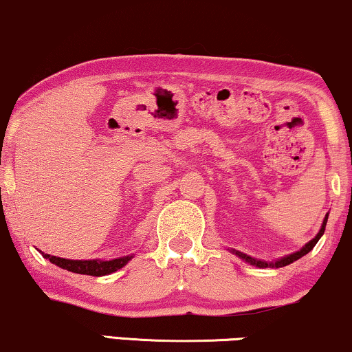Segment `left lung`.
<instances>
[{
	"mask_svg": "<svg viewBox=\"0 0 352 352\" xmlns=\"http://www.w3.org/2000/svg\"><path fill=\"white\" fill-rule=\"evenodd\" d=\"M327 220H328V215L325 217V220H323V225H322V228H320V231H318V234H317L316 237H314V239L310 241V243L305 244L302 249L298 250V252H294V254L287 255V257H283V258H280V260H276V262H262V260H257V258H254V257H249V255H245V254H243V252H237V250H234V254L239 255V257L243 258V260H245V262H249L250 265H255V267H258V268H267V267L280 268V267H286V265H289V263H293L294 260H298V258L302 257V255L309 254L310 250L314 249V245H316V244L318 243V239H320L323 232H325Z\"/></svg>",
	"mask_w": 352,
	"mask_h": 352,
	"instance_id": "left-lung-1",
	"label": "left lung"
}]
</instances>
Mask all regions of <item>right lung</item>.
Masks as SVG:
<instances>
[{
  "mask_svg": "<svg viewBox=\"0 0 352 352\" xmlns=\"http://www.w3.org/2000/svg\"><path fill=\"white\" fill-rule=\"evenodd\" d=\"M45 258H48L50 262L54 265L65 268L67 272L79 273V275H90V276H103L109 275V273L120 270L126 265L127 262L132 258V255H126V257L113 258V260H67L61 257H54V255L43 254Z\"/></svg>",
  "mask_w": 352,
  "mask_h": 352,
  "instance_id": "1",
  "label": "right lung"
}]
</instances>
